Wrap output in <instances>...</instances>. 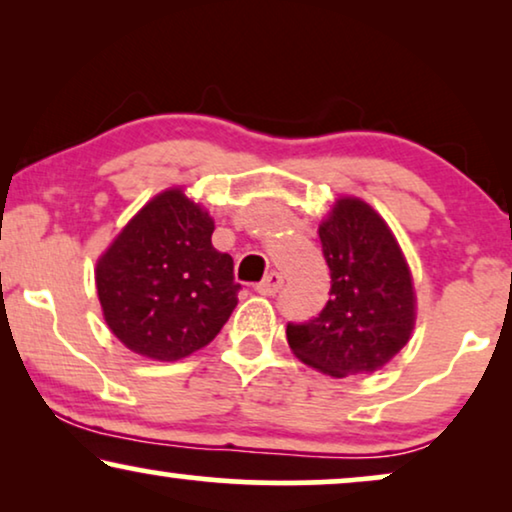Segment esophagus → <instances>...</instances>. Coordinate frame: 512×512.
Returning a JSON list of instances; mask_svg holds the SVG:
<instances>
[{
	"instance_id": "esophagus-1",
	"label": "esophagus",
	"mask_w": 512,
	"mask_h": 512,
	"mask_svg": "<svg viewBox=\"0 0 512 512\" xmlns=\"http://www.w3.org/2000/svg\"><path fill=\"white\" fill-rule=\"evenodd\" d=\"M284 286V279L279 272H268V275L263 277V282L256 286V291L261 293V296H275V293H279V289Z\"/></svg>"
}]
</instances>
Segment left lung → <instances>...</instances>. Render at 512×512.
<instances>
[{"mask_svg":"<svg viewBox=\"0 0 512 512\" xmlns=\"http://www.w3.org/2000/svg\"><path fill=\"white\" fill-rule=\"evenodd\" d=\"M331 270L328 303L303 324H286L293 354L331 377L373 373L405 347L415 291L396 237L366 202L342 198L319 226Z\"/></svg>","mask_w":512,"mask_h":512,"instance_id":"8db88e82","label":"left lung"}]
</instances>
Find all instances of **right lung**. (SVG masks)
<instances>
[{
	"label": "right lung",
	"instance_id": "right-lung-1",
	"mask_svg": "<svg viewBox=\"0 0 512 512\" xmlns=\"http://www.w3.org/2000/svg\"><path fill=\"white\" fill-rule=\"evenodd\" d=\"M214 221L179 188L142 207L95 272L111 333L132 352L177 361L209 345L237 305L233 258L212 247Z\"/></svg>",
	"mask_w": 512,
	"mask_h": 512
}]
</instances>
